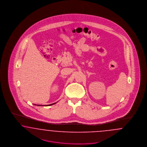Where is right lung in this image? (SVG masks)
Here are the masks:
<instances>
[{
  "label": "right lung",
  "instance_id": "right-lung-1",
  "mask_svg": "<svg viewBox=\"0 0 147 147\" xmlns=\"http://www.w3.org/2000/svg\"><path fill=\"white\" fill-rule=\"evenodd\" d=\"M56 104V103H54V104H50V105H45V106H50V105H53V104ZM37 106H43V105H37ZM44 106V105H43Z\"/></svg>",
  "mask_w": 147,
  "mask_h": 147
}]
</instances>
